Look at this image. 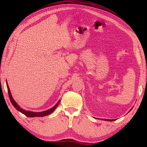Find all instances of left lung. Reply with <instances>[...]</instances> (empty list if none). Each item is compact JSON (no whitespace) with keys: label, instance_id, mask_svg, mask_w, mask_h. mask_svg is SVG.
Listing matches in <instances>:
<instances>
[{"label":"left lung","instance_id":"1","mask_svg":"<svg viewBox=\"0 0 147 147\" xmlns=\"http://www.w3.org/2000/svg\"><path fill=\"white\" fill-rule=\"evenodd\" d=\"M131 110H130V111H131ZM104 120H105V121H107V120H108V121H114L115 119H104Z\"/></svg>","mask_w":147,"mask_h":147}]
</instances>
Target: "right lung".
Instances as JSON below:
<instances>
[{
  "mask_svg": "<svg viewBox=\"0 0 147 147\" xmlns=\"http://www.w3.org/2000/svg\"><path fill=\"white\" fill-rule=\"evenodd\" d=\"M6 82H7V81H6ZM6 84H7L8 94H9V98H10L11 104H12V105L14 106L16 110H18V111H20V112H21L22 114H24L27 117H43V116H45V115H47L50 114H51L52 112H54L55 111V109L57 108V107L59 104V102H60V100H59L57 102V104H56L54 106V107H52L51 109H49V110H47V111H42V112H32V111H26V110H24V109L20 107V106H19V105L17 104L16 102V101L13 99V98H12L11 93V91H10V89H9V87L8 86L7 82H6Z\"/></svg>",
  "mask_w": 147,
  "mask_h": 147,
  "instance_id": "obj_1",
  "label": "right lung"
}]
</instances>
